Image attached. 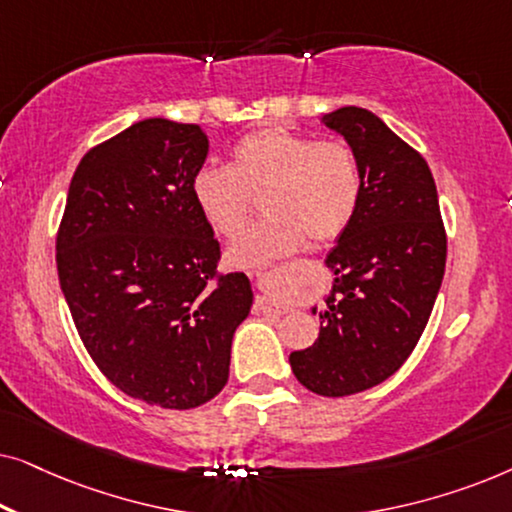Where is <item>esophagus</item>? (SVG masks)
<instances>
[{
	"label": "esophagus",
	"instance_id": "1",
	"mask_svg": "<svg viewBox=\"0 0 512 512\" xmlns=\"http://www.w3.org/2000/svg\"><path fill=\"white\" fill-rule=\"evenodd\" d=\"M256 310L261 312H275L282 314L289 310L286 300L282 296V270L272 268L268 272H258L256 275Z\"/></svg>",
	"mask_w": 512,
	"mask_h": 512
}]
</instances>
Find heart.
I'll return each mask as SVG.
<instances>
[{
  "mask_svg": "<svg viewBox=\"0 0 512 512\" xmlns=\"http://www.w3.org/2000/svg\"><path fill=\"white\" fill-rule=\"evenodd\" d=\"M191 193L200 214L223 237H235L254 212L268 214L228 249L235 268L261 265L312 244H328L352 226L363 195V172L345 139L263 128L230 151V167L205 165Z\"/></svg>",
  "mask_w": 512,
  "mask_h": 512,
  "instance_id": "b5f03b06",
  "label": "heart"
}]
</instances>
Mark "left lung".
<instances>
[{"label": "left lung", "instance_id": "1", "mask_svg": "<svg viewBox=\"0 0 512 512\" xmlns=\"http://www.w3.org/2000/svg\"><path fill=\"white\" fill-rule=\"evenodd\" d=\"M359 156L363 195L356 216L326 256L333 291L319 338L289 356L298 382L319 396H349L403 366L422 338L443 284L447 235L433 174L410 144L373 111L326 114Z\"/></svg>", "mask_w": 512, "mask_h": 512}]
</instances>
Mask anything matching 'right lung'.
<instances>
[{
  "instance_id": "1",
  "label": "right lung",
  "mask_w": 512,
  "mask_h": 512,
  "mask_svg": "<svg viewBox=\"0 0 512 512\" xmlns=\"http://www.w3.org/2000/svg\"><path fill=\"white\" fill-rule=\"evenodd\" d=\"M209 139L146 118L97 144L69 184L55 263L90 359L137 401L191 410L228 382L244 272L221 275L219 240L191 193Z\"/></svg>"
}]
</instances>
